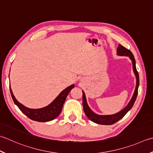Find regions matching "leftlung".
I'll return each mask as SVG.
<instances>
[{
  "label": "left lung",
  "instance_id": "1",
  "mask_svg": "<svg viewBox=\"0 0 153 153\" xmlns=\"http://www.w3.org/2000/svg\"><path fill=\"white\" fill-rule=\"evenodd\" d=\"M117 54L120 56H127L130 58V59L132 62L133 64V70L134 71V76L136 77V87L135 89H134V94L132 96V98L130 100L129 102L127 104V105L123 109L120 111L115 113V114L113 115H98L94 113L93 111L89 108L88 103H87L86 97L85 95V93L83 91V111L85 113L87 117L90 119L93 122L97 124L100 125H113L115 123L117 122L118 121L121 119L123 117L127 114V113L128 111L131 110L132 108L133 105L134 103V101L136 100V98L138 94V88L139 86V74L137 71L136 68V62L135 59H134V56L131 52L130 50L125 48V47L121 46V44H119V46L117 49Z\"/></svg>",
  "mask_w": 153,
  "mask_h": 153
}]
</instances>
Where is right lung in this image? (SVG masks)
<instances>
[{
	"instance_id": "right-lung-1",
	"label": "right lung",
	"mask_w": 153,
	"mask_h": 153,
	"mask_svg": "<svg viewBox=\"0 0 153 153\" xmlns=\"http://www.w3.org/2000/svg\"><path fill=\"white\" fill-rule=\"evenodd\" d=\"M74 88V84H72L64 89L52 103L48 105L39 109H30L24 105L17 101L10 88L11 96L13 97L14 103L20 109L24 114L26 115L33 121L38 122H48L56 119L62 111L63 105L70 91Z\"/></svg>"
}]
</instances>
